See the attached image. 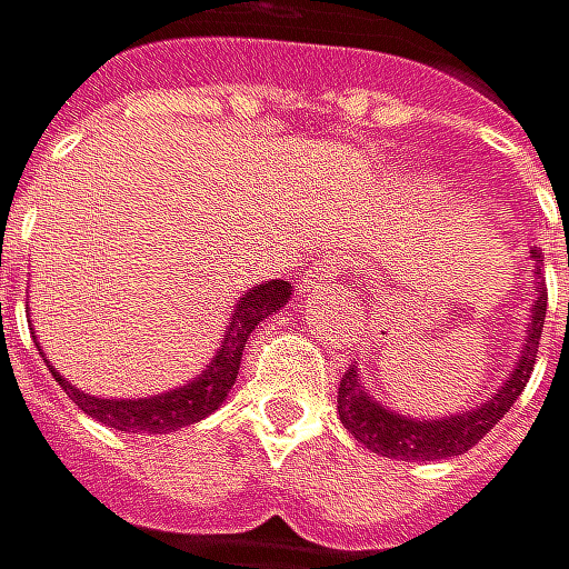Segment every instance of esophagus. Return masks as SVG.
Listing matches in <instances>:
<instances>
[{"instance_id":"34e87169","label":"esophagus","mask_w":569,"mask_h":569,"mask_svg":"<svg viewBox=\"0 0 569 569\" xmlns=\"http://www.w3.org/2000/svg\"><path fill=\"white\" fill-rule=\"evenodd\" d=\"M343 279V256L337 252H327L320 262H313L307 272H303V293H323L330 287Z\"/></svg>"}]
</instances>
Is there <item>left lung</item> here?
<instances>
[{
    "mask_svg": "<svg viewBox=\"0 0 569 569\" xmlns=\"http://www.w3.org/2000/svg\"><path fill=\"white\" fill-rule=\"evenodd\" d=\"M530 313L533 317L527 323V343L520 347L517 367L510 370L507 383L477 410L443 417V420H410V417L377 403L363 390L357 367H350L340 380V397H337L340 423L367 450L390 457V460H450V457L467 453L500 423V417L517 403V397L523 393V387L530 380L533 357H537L540 333H543V317H547V290L543 287H537V300H533Z\"/></svg>",
    "mask_w": 569,
    "mask_h": 569,
    "instance_id": "left-lung-1",
    "label": "left lung"
}]
</instances>
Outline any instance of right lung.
Wrapping results in <instances>:
<instances>
[{"label": "right lung", "mask_w": 569, "mask_h": 569, "mask_svg": "<svg viewBox=\"0 0 569 569\" xmlns=\"http://www.w3.org/2000/svg\"><path fill=\"white\" fill-rule=\"evenodd\" d=\"M290 297H293V287L287 279H269V282L252 287L249 293H242L212 363L199 377H192L186 387H176L169 393H156L146 400H102V397H89V393L76 390L52 367L49 370H52L56 383L69 393V400L92 420H99L112 430H126V433H172L179 427L199 423L202 417H209L212 410L222 407V400L229 397V390L236 383L249 333L266 317H272L279 307H287Z\"/></svg>", "instance_id": "right-lung-1"}]
</instances>
